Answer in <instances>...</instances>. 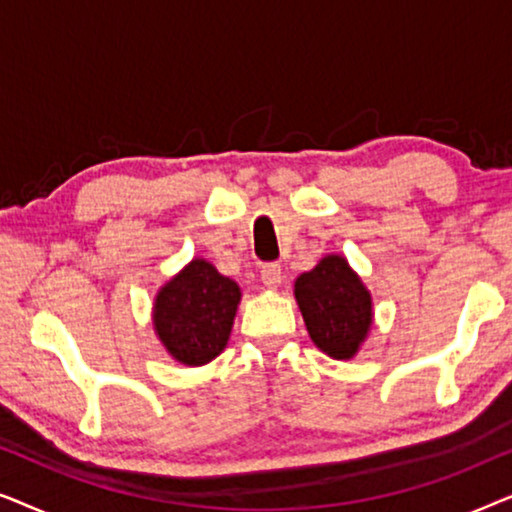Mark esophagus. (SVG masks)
<instances>
[{"label": "esophagus", "mask_w": 512, "mask_h": 512, "mask_svg": "<svg viewBox=\"0 0 512 512\" xmlns=\"http://www.w3.org/2000/svg\"><path fill=\"white\" fill-rule=\"evenodd\" d=\"M284 279V270L279 263H265L261 268V282L268 286V289H277Z\"/></svg>", "instance_id": "esophagus-1"}]
</instances>
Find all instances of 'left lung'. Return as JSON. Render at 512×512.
<instances>
[{
	"label": "left lung",
	"instance_id": "obj_1",
	"mask_svg": "<svg viewBox=\"0 0 512 512\" xmlns=\"http://www.w3.org/2000/svg\"><path fill=\"white\" fill-rule=\"evenodd\" d=\"M296 300L310 338L333 359H352L373 324L370 293L342 256H326L296 279Z\"/></svg>",
	"mask_w": 512,
	"mask_h": 512
}]
</instances>
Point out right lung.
<instances>
[{"label": "right lung", "instance_id": "1", "mask_svg": "<svg viewBox=\"0 0 512 512\" xmlns=\"http://www.w3.org/2000/svg\"><path fill=\"white\" fill-rule=\"evenodd\" d=\"M240 303V286L219 275L212 263L195 258L160 289L153 324L174 359L202 366L226 347Z\"/></svg>", "mask_w": 512, "mask_h": 512}]
</instances>
